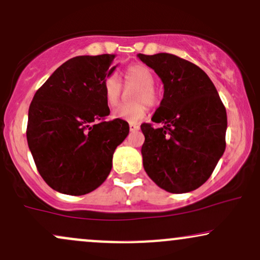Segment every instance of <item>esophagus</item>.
<instances>
[{
  "instance_id": "esophagus-1",
  "label": "esophagus",
  "mask_w": 260,
  "mask_h": 260,
  "mask_svg": "<svg viewBox=\"0 0 260 260\" xmlns=\"http://www.w3.org/2000/svg\"><path fill=\"white\" fill-rule=\"evenodd\" d=\"M129 126H130V130L131 131H137V130L140 129V125L139 124H135V123H130Z\"/></svg>"
}]
</instances>
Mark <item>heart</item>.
<instances>
[{"label":"heart","instance_id":"b5f03b06","mask_svg":"<svg viewBox=\"0 0 260 260\" xmlns=\"http://www.w3.org/2000/svg\"><path fill=\"white\" fill-rule=\"evenodd\" d=\"M124 80L126 84L135 85L137 87L133 92V100L137 102L118 107L113 112V117L130 123H136L145 118L147 113L146 103L148 106H154L158 102L157 91L153 86L154 76L143 64H133L124 70ZM103 94L107 105L111 108L118 105L121 96V85L117 76L109 75L103 81Z\"/></svg>","mask_w":260,"mask_h":260}]
</instances>
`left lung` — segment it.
Listing matches in <instances>:
<instances>
[{"instance_id": "obj_1", "label": "left lung", "mask_w": 260, "mask_h": 260, "mask_svg": "<svg viewBox=\"0 0 260 260\" xmlns=\"http://www.w3.org/2000/svg\"><path fill=\"white\" fill-rule=\"evenodd\" d=\"M137 57L164 85L163 100L152 117L159 127L141 125L143 168L168 192L196 190L224 154L226 109L209 76L196 64L170 53Z\"/></svg>"}]
</instances>
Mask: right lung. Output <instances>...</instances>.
I'll use <instances>...</instances> for the list:
<instances>
[{
	"mask_svg": "<svg viewBox=\"0 0 260 260\" xmlns=\"http://www.w3.org/2000/svg\"><path fill=\"white\" fill-rule=\"evenodd\" d=\"M114 54L78 56L63 63L36 91L27 115L26 140L46 184L81 196L96 190L112 170L115 148L129 124L106 120L103 81L117 66Z\"/></svg>",
	"mask_w": 260,
	"mask_h": 260,
	"instance_id": "add662e5",
	"label": "right lung"
}]
</instances>
